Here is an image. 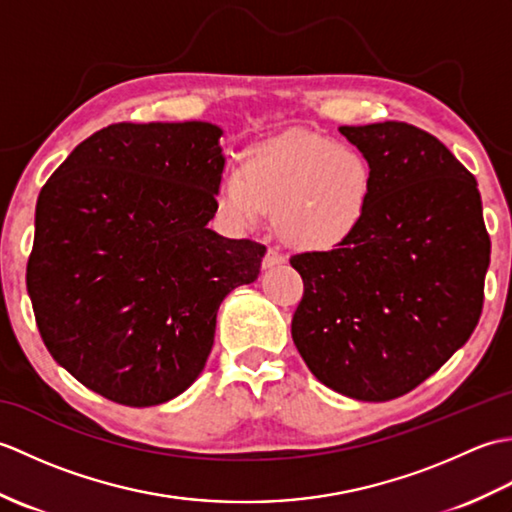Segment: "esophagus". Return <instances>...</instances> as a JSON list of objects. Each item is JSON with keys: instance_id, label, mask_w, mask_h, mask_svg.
Wrapping results in <instances>:
<instances>
[{"instance_id": "obj_1", "label": "esophagus", "mask_w": 512, "mask_h": 512, "mask_svg": "<svg viewBox=\"0 0 512 512\" xmlns=\"http://www.w3.org/2000/svg\"><path fill=\"white\" fill-rule=\"evenodd\" d=\"M281 264H286V257L281 255L277 248H268L266 255H264L262 266L268 270V268H275V266H281Z\"/></svg>"}]
</instances>
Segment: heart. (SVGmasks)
<instances>
[{
    "label": "heart",
    "mask_w": 512,
    "mask_h": 512,
    "mask_svg": "<svg viewBox=\"0 0 512 512\" xmlns=\"http://www.w3.org/2000/svg\"><path fill=\"white\" fill-rule=\"evenodd\" d=\"M374 171L356 147L292 129L248 151L244 169H226L217 189L222 213L257 226L277 211V231L301 250H332L363 226Z\"/></svg>",
    "instance_id": "heart-1"
}]
</instances>
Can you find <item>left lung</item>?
Wrapping results in <instances>:
<instances>
[{
  "instance_id": "1",
  "label": "left lung",
  "mask_w": 512,
  "mask_h": 512,
  "mask_svg": "<svg viewBox=\"0 0 512 512\" xmlns=\"http://www.w3.org/2000/svg\"><path fill=\"white\" fill-rule=\"evenodd\" d=\"M374 171L363 226L290 259L303 279L292 341L325 387L365 402L407 394L469 341L491 262L477 182L436 136L341 125Z\"/></svg>"
}]
</instances>
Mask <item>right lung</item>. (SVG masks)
Wrapping results in <instances>:
<instances>
[{
  "label": "right lung",
  "mask_w": 512,
  "mask_h": 512,
  "mask_svg": "<svg viewBox=\"0 0 512 512\" xmlns=\"http://www.w3.org/2000/svg\"><path fill=\"white\" fill-rule=\"evenodd\" d=\"M222 136L206 121L110 125L39 193L26 288L41 339L118 405L187 391L211 354L220 303L262 268L266 246L209 228Z\"/></svg>",
  "instance_id": "1"
}]
</instances>
